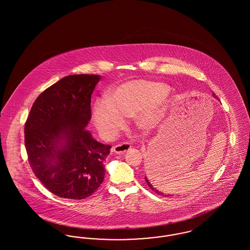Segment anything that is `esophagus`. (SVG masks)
<instances>
[{
  "label": "esophagus",
  "mask_w": 250,
  "mask_h": 250,
  "mask_svg": "<svg viewBox=\"0 0 250 250\" xmlns=\"http://www.w3.org/2000/svg\"><path fill=\"white\" fill-rule=\"evenodd\" d=\"M130 148L131 145L129 143H124L113 146L112 149H111V151H112L114 154H117V155H124V154L126 153Z\"/></svg>",
  "instance_id": "1"
}]
</instances>
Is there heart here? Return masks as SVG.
I'll return each instance as SVG.
<instances>
[{
	"instance_id": "1",
	"label": "heart",
	"mask_w": 250,
	"mask_h": 250,
	"mask_svg": "<svg viewBox=\"0 0 250 250\" xmlns=\"http://www.w3.org/2000/svg\"><path fill=\"white\" fill-rule=\"evenodd\" d=\"M169 88L151 81H130L121 84L107 99L95 102L93 121L99 134L110 138L125 125V117H138V125L151 129L158 122Z\"/></svg>"
}]
</instances>
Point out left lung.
I'll use <instances>...</instances> for the list:
<instances>
[{
    "mask_svg": "<svg viewBox=\"0 0 250 250\" xmlns=\"http://www.w3.org/2000/svg\"><path fill=\"white\" fill-rule=\"evenodd\" d=\"M213 95H214V97L216 98V95H214V94H213ZM155 172H156V167H155V166L146 168V175H145L144 179H145V181H146L148 187H149L152 190L154 191V192H155L156 194H158V195H160V196H163V197H164V196L167 197L168 195H165L164 193L157 190L155 188H154L155 185H154V181H153V179H154L153 178V177H154L153 174H155Z\"/></svg>",
    "mask_w": 250,
    "mask_h": 250,
    "instance_id": "1",
    "label": "left lung"
}]
</instances>
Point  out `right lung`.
Returning <instances> with one entry per match:
<instances>
[{
  "instance_id": "obj_1",
  "label": "right lung",
  "mask_w": 250,
  "mask_h": 250,
  "mask_svg": "<svg viewBox=\"0 0 250 250\" xmlns=\"http://www.w3.org/2000/svg\"><path fill=\"white\" fill-rule=\"evenodd\" d=\"M97 75H70L37 97L24 126L28 160L49 192L83 200L100 187L110 145L85 129L91 119V95Z\"/></svg>"
}]
</instances>
